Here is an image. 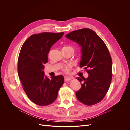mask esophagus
<instances>
[{
  "instance_id": "obj_1",
  "label": "esophagus",
  "mask_w": 130,
  "mask_h": 130,
  "mask_svg": "<svg viewBox=\"0 0 130 130\" xmlns=\"http://www.w3.org/2000/svg\"><path fill=\"white\" fill-rule=\"evenodd\" d=\"M72 79H73V77L69 76H64V79H65V81H69Z\"/></svg>"
}]
</instances>
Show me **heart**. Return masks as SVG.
Returning a JSON list of instances; mask_svg holds the SVG:
<instances>
[{
	"instance_id": "1",
	"label": "heart",
	"mask_w": 130,
	"mask_h": 130,
	"mask_svg": "<svg viewBox=\"0 0 130 130\" xmlns=\"http://www.w3.org/2000/svg\"><path fill=\"white\" fill-rule=\"evenodd\" d=\"M62 49H71V50H73V48L71 47V46H65V47H64L62 48ZM64 70H65V71H69V69H68V68H65V69H64Z\"/></svg>"
}]
</instances>
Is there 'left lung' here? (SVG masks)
<instances>
[{"instance_id": "obj_1", "label": "left lung", "mask_w": 130, "mask_h": 130, "mask_svg": "<svg viewBox=\"0 0 130 130\" xmlns=\"http://www.w3.org/2000/svg\"><path fill=\"white\" fill-rule=\"evenodd\" d=\"M65 37L81 47L80 66L84 67L88 74L86 79L77 78L81 82V87L76 92V97L85 105L97 104L105 96L112 78V61L109 52L103 40L90 29L74 31Z\"/></svg>"}]
</instances>
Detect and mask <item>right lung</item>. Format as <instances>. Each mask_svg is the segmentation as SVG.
I'll return each instance as SVG.
<instances>
[{
	"mask_svg": "<svg viewBox=\"0 0 130 130\" xmlns=\"http://www.w3.org/2000/svg\"><path fill=\"white\" fill-rule=\"evenodd\" d=\"M64 33L33 34L25 42L21 49L17 63L18 77L27 96L37 105L46 106L53 103L64 83L62 75L49 79L44 71L51 47Z\"/></svg>",
	"mask_w": 130,
	"mask_h": 130,
	"instance_id": "right-lung-1",
	"label": "right lung"
}]
</instances>
